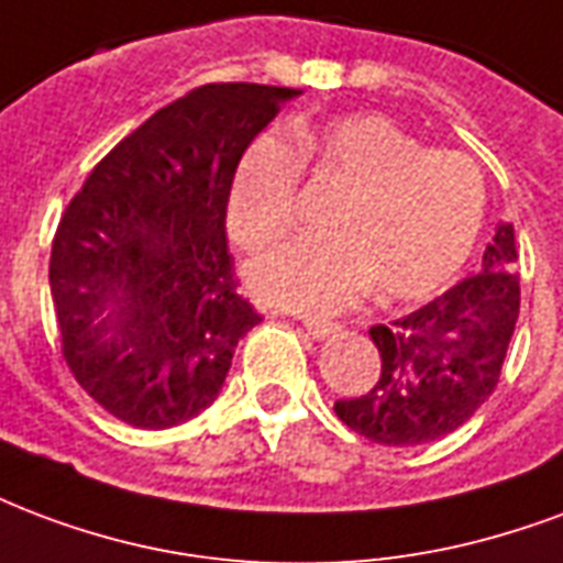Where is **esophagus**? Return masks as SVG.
Wrapping results in <instances>:
<instances>
[{
    "mask_svg": "<svg viewBox=\"0 0 563 563\" xmlns=\"http://www.w3.org/2000/svg\"><path fill=\"white\" fill-rule=\"evenodd\" d=\"M303 328L313 340H324V336H331L336 331L334 322H322V319H303Z\"/></svg>",
    "mask_w": 563,
    "mask_h": 563,
    "instance_id": "1",
    "label": "esophagus"
}]
</instances>
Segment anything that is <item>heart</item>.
I'll return each mask as SVG.
<instances>
[{
	"instance_id": "heart-1",
	"label": "heart",
	"mask_w": 563,
	"mask_h": 563,
	"mask_svg": "<svg viewBox=\"0 0 563 563\" xmlns=\"http://www.w3.org/2000/svg\"><path fill=\"white\" fill-rule=\"evenodd\" d=\"M289 140L265 133L232 173L227 227L239 247H268L292 229L301 169L345 190L328 239L286 241L250 265L256 292L331 313L373 286L382 301H418L460 274L486 218V181L468 154L423 148L382 112L295 122Z\"/></svg>"
}]
</instances>
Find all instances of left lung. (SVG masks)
<instances>
[{
  "label": "left lung",
  "mask_w": 563,
  "mask_h": 563,
  "mask_svg": "<svg viewBox=\"0 0 563 563\" xmlns=\"http://www.w3.org/2000/svg\"><path fill=\"white\" fill-rule=\"evenodd\" d=\"M519 319L514 227L495 229L483 271L369 336L382 355L378 382L334 411L357 435L411 448L460 430L493 394Z\"/></svg>",
  "instance_id": "8db88e82"
}]
</instances>
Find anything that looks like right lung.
Returning a JSON list of instances; mask_svg holds the SVG:
<instances>
[{"label":"right lung","mask_w":563,"mask_h":563,"mask_svg":"<svg viewBox=\"0 0 563 563\" xmlns=\"http://www.w3.org/2000/svg\"><path fill=\"white\" fill-rule=\"evenodd\" d=\"M298 89L211 82L95 166L49 253L70 373L112 418L166 430L218 399L262 316L239 295L227 197L241 154Z\"/></svg>","instance_id":"obj_1"}]
</instances>
